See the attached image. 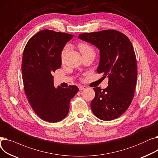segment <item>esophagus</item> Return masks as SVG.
Returning <instances> with one entry per match:
<instances>
[{
    "label": "esophagus",
    "instance_id": "esophagus-1",
    "mask_svg": "<svg viewBox=\"0 0 158 158\" xmlns=\"http://www.w3.org/2000/svg\"><path fill=\"white\" fill-rule=\"evenodd\" d=\"M86 88H87V87L86 86H80L79 88V90H83V89H85Z\"/></svg>",
    "mask_w": 158,
    "mask_h": 158
}]
</instances>
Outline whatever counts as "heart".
<instances>
[{
  "label": "heart",
  "mask_w": 158,
  "mask_h": 158,
  "mask_svg": "<svg viewBox=\"0 0 158 158\" xmlns=\"http://www.w3.org/2000/svg\"><path fill=\"white\" fill-rule=\"evenodd\" d=\"M79 51L82 54H86V53H88L89 52H94L92 46L89 45L88 44H86V43H82V44H79ZM69 49H70V46L69 45H66L63 48L61 53V60L62 62L64 61L66 55L69 52Z\"/></svg>",
  "instance_id": "1"
}]
</instances>
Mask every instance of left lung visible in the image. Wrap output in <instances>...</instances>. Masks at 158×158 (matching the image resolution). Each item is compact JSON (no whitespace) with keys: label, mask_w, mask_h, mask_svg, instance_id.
Returning <instances> with one entry per match:
<instances>
[{"label":"left lung","mask_w":158,"mask_h":158,"mask_svg":"<svg viewBox=\"0 0 158 158\" xmlns=\"http://www.w3.org/2000/svg\"><path fill=\"white\" fill-rule=\"evenodd\" d=\"M79 38L100 50L97 71L109 79L106 88H94L95 96L91 108L101 120L117 118L128 109L134 97L137 79L134 48L127 36L114 29L82 33Z\"/></svg>","instance_id":"8db88e82"}]
</instances>
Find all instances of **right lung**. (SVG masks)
<instances>
[{
    "instance_id": "right-lung-1",
    "label": "right lung",
    "mask_w": 158,
    "mask_h": 158,
    "mask_svg": "<svg viewBox=\"0 0 158 158\" xmlns=\"http://www.w3.org/2000/svg\"><path fill=\"white\" fill-rule=\"evenodd\" d=\"M73 35L41 30L27 43L23 52L22 71L27 100L38 117L57 122L67 115L70 101L79 91L75 85L63 88L54 86L52 73L61 65V53Z\"/></svg>"
}]
</instances>
